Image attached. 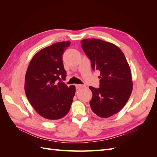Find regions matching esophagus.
<instances>
[{"label":"esophagus","instance_id":"obj_1","mask_svg":"<svg viewBox=\"0 0 157 157\" xmlns=\"http://www.w3.org/2000/svg\"><path fill=\"white\" fill-rule=\"evenodd\" d=\"M84 87V85H82V84H75V88L77 89L78 88H83Z\"/></svg>","mask_w":157,"mask_h":157}]
</instances>
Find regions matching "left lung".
<instances>
[{
    "label": "left lung",
    "instance_id": "obj_1",
    "mask_svg": "<svg viewBox=\"0 0 157 157\" xmlns=\"http://www.w3.org/2000/svg\"><path fill=\"white\" fill-rule=\"evenodd\" d=\"M83 51L90 60L93 71L100 72L99 88L90 86L92 111L106 118L121 111L132 91V74L125 56L117 46L101 40H82Z\"/></svg>",
    "mask_w": 157,
    "mask_h": 157
}]
</instances>
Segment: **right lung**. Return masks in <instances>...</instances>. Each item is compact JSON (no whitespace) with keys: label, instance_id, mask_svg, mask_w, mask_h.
<instances>
[{"label":"right lung","instance_id":"right-lung-1","mask_svg":"<svg viewBox=\"0 0 157 157\" xmlns=\"http://www.w3.org/2000/svg\"><path fill=\"white\" fill-rule=\"evenodd\" d=\"M70 41L55 43L40 51L29 63L25 78V92L29 102L40 115L56 120L69 111L75 87H68L63 55Z\"/></svg>","mask_w":157,"mask_h":157}]
</instances>
